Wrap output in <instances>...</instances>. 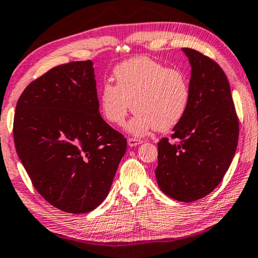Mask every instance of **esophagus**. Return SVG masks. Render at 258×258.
Instances as JSON below:
<instances>
[{"mask_svg":"<svg viewBox=\"0 0 258 258\" xmlns=\"http://www.w3.org/2000/svg\"><path fill=\"white\" fill-rule=\"evenodd\" d=\"M143 141L137 140V138H128V145L129 146H136L142 144Z\"/></svg>","mask_w":258,"mask_h":258,"instance_id":"1","label":"esophagus"}]
</instances>
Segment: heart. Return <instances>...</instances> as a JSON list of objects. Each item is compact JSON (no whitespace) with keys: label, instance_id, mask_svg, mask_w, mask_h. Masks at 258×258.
<instances>
[{"label":"heart","instance_id":"obj_1","mask_svg":"<svg viewBox=\"0 0 258 258\" xmlns=\"http://www.w3.org/2000/svg\"><path fill=\"white\" fill-rule=\"evenodd\" d=\"M116 85L102 84L99 105L110 123L121 125L133 109L136 115L129 133L143 136L151 129L167 132L183 117L189 104L185 75L150 57L140 56L122 62L113 71Z\"/></svg>","mask_w":258,"mask_h":258}]
</instances>
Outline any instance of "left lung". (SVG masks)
I'll list each match as a JSON object with an SVG mask.
<instances>
[{
	"label": "left lung",
	"mask_w": 258,
	"mask_h": 258,
	"mask_svg": "<svg viewBox=\"0 0 258 258\" xmlns=\"http://www.w3.org/2000/svg\"><path fill=\"white\" fill-rule=\"evenodd\" d=\"M191 66L189 104L168 138L158 143L157 182L180 202H194L216 189L231 166L239 140V118L224 70L211 58L182 48Z\"/></svg>",
	"instance_id": "left-lung-1"
}]
</instances>
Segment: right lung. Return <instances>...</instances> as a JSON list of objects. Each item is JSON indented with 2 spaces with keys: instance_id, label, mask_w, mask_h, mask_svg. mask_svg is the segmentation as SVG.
Instances as JSON below:
<instances>
[{
  "instance_id": "1",
  "label": "right lung",
  "mask_w": 258,
  "mask_h": 258,
  "mask_svg": "<svg viewBox=\"0 0 258 258\" xmlns=\"http://www.w3.org/2000/svg\"><path fill=\"white\" fill-rule=\"evenodd\" d=\"M16 151L53 207L86 213L108 195L126 150L102 120L92 61L61 64L30 83L16 106Z\"/></svg>"
}]
</instances>
